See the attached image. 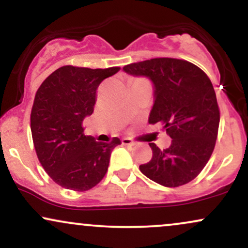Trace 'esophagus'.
Instances as JSON below:
<instances>
[{
    "instance_id": "esophagus-1",
    "label": "esophagus",
    "mask_w": 248,
    "mask_h": 248,
    "mask_svg": "<svg viewBox=\"0 0 248 248\" xmlns=\"http://www.w3.org/2000/svg\"><path fill=\"white\" fill-rule=\"evenodd\" d=\"M121 142H122V144H124V146H134V144H135V142H134L133 140H130V139H128V138L122 139Z\"/></svg>"
}]
</instances>
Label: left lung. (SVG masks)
Wrapping results in <instances>:
<instances>
[{"label": "left lung", "instance_id": "1", "mask_svg": "<svg viewBox=\"0 0 248 248\" xmlns=\"http://www.w3.org/2000/svg\"><path fill=\"white\" fill-rule=\"evenodd\" d=\"M124 71L153 82L154 105L148 121L160 122L172 139L163 150L149 143L153 157L141 164V172L163 186L189 183L205 167L217 140L220 115L211 80L192 62L175 58L134 62Z\"/></svg>", "mask_w": 248, "mask_h": 248}]
</instances>
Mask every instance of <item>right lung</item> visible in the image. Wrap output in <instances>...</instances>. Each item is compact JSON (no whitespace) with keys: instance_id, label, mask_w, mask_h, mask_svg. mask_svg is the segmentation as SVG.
Listing matches in <instances>:
<instances>
[{"instance_id":"add662e5","label":"right lung","mask_w":248,"mask_h":248,"mask_svg":"<svg viewBox=\"0 0 248 248\" xmlns=\"http://www.w3.org/2000/svg\"><path fill=\"white\" fill-rule=\"evenodd\" d=\"M120 67L87 69L66 65L42 82L31 109L37 157L58 186L75 191L92 189L106 175L110 153L121 144L84 135L82 121L94 110L100 82Z\"/></svg>"}]
</instances>
